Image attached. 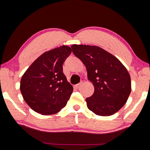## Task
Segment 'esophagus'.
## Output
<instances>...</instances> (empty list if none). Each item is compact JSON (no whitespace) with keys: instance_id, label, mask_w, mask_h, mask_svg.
Instances as JSON below:
<instances>
[{"instance_id":"esophagus-1","label":"esophagus","mask_w":150,"mask_h":150,"mask_svg":"<svg viewBox=\"0 0 150 150\" xmlns=\"http://www.w3.org/2000/svg\"><path fill=\"white\" fill-rule=\"evenodd\" d=\"M82 84V82H81L80 83H79V84H76L75 86H74V87H75L76 89H79V88H80V87L81 86Z\"/></svg>"}]
</instances>
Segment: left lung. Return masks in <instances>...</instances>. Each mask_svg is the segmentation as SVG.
Here are the masks:
<instances>
[{
    "instance_id": "8db88e82",
    "label": "left lung",
    "mask_w": 150,
    "mask_h": 150,
    "mask_svg": "<svg viewBox=\"0 0 150 150\" xmlns=\"http://www.w3.org/2000/svg\"><path fill=\"white\" fill-rule=\"evenodd\" d=\"M73 53L86 66L95 91L86 98L88 109L100 116H110L122 108L131 93V79L115 57L100 47L71 46Z\"/></svg>"
}]
</instances>
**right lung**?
<instances>
[{
  "label": "right lung",
  "mask_w": 150,
  "mask_h": 150,
  "mask_svg": "<svg viewBox=\"0 0 150 150\" xmlns=\"http://www.w3.org/2000/svg\"><path fill=\"white\" fill-rule=\"evenodd\" d=\"M71 53V48L67 46L45 52L22 77V97L35 111L47 115L66 106L73 89L64 74L62 64Z\"/></svg>",
  "instance_id": "obj_1"
}]
</instances>
